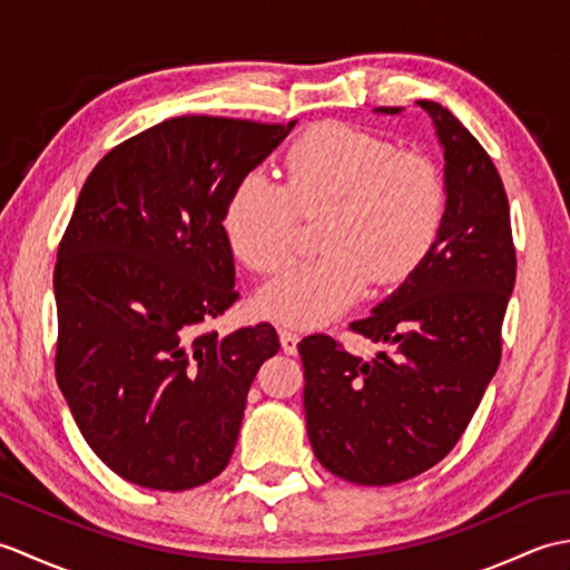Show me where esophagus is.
Segmentation results:
<instances>
[{
  "label": "esophagus",
  "mask_w": 570,
  "mask_h": 570,
  "mask_svg": "<svg viewBox=\"0 0 570 570\" xmlns=\"http://www.w3.org/2000/svg\"><path fill=\"white\" fill-rule=\"evenodd\" d=\"M278 337H282V350L286 355H296V350H298V333L296 331H286V328H282L278 331Z\"/></svg>",
  "instance_id": "esophagus-1"
}]
</instances>
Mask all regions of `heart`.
<instances>
[{
	"label": "heart",
	"mask_w": 570,
	"mask_h": 570,
	"mask_svg": "<svg viewBox=\"0 0 570 570\" xmlns=\"http://www.w3.org/2000/svg\"><path fill=\"white\" fill-rule=\"evenodd\" d=\"M284 168L286 188L254 171L237 180L223 208L227 247L254 272H276L288 259L298 215L325 213V254L262 286V316L318 328L355 304L370 276L404 282L429 257L445 217V184L429 156L323 122L292 144Z\"/></svg>",
	"instance_id": "b5f03b06"
}]
</instances>
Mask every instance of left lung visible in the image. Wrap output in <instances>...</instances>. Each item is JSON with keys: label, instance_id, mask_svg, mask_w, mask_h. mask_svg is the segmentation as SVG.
Listing matches in <instances>:
<instances>
[{"label": "left lung", "instance_id": "obj_1", "mask_svg": "<svg viewBox=\"0 0 570 570\" xmlns=\"http://www.w3.org/2000/svg\"><path fill=\"white\" fill-rule=\"evenodd\" d=\"M443 149L445 217L429 257L355 333L396 350L350 355L328 335L298 343L313 453L357 485H394L443 460L475 414L502 355L517 257L502 178L480 141L421 100ZM374 112L399 115L402 107Z\"/></svg>", "mask_w": 570, "mask_h": 570}]
</instances>
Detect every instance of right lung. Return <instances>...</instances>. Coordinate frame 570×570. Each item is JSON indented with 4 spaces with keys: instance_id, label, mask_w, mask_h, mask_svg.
I'll return each instance as SVG.
<instances>
[{
    "instance_id": "right-lung-1",
    "label": "right lung",
    "mask_w": 570,
    "mask_h": 570,
    "mask_svg": "<svg viewBox=\"0 0 570 570\" xmlns=\"http://www.w3.org/2000/svg\"><path fill=\"white\" fill-rule=\"evenodd\" d=\"M296 122L174 117L92 168L58 247L56 380L82 439L135 485H205L235 451L269 323L198 333L237 301L223 208Z\"/></svg>"
}]
</instances>
